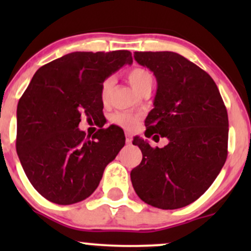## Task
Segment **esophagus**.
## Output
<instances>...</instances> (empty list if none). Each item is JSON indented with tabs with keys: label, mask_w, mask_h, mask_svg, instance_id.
Instances as JSON below:
<instances>
[{
	"label": "esophagus",
	"mask_w": 251,
	"mask_h": 251,
	"mask_svg": "<svg viewBox=\"0 0 251 251\" xmlns=\"http://www.w3.org/2000/svg\"><path fill=\"white\" fill-rule=\"evenodd\" d=\"M132 143V137L129 133H126V144H131Z\"/></svg>",
	"instance_id": "1"
}]
</instances>
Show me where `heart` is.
<instances>
[{
  "instance_id": "1",
  "label": "heart",
  "mask_w": 251,
  "mask_h": 251,
  "mask_svg": "<svg viewBox=\"0 0 251 251\" xmlns=\"http://www.w3.org/2000/svg\"><path fill=\"white\" fill-rule=\"evenodd\" d=\"M126 75H127L129 83L133 86V88L138 92V93H140L146 86L153 85V76H152V74L150 73L148 70H145V68L134 67L132 68V70H129ZM113 77H107V79H105L102 81L101 87H100V98H101V101L103 103L108 101L112 93V89H113ZM111 119L112 123L120 126V127L131 129L137 125L139 117L135 116L133 113H129V112H117L116 114L112 116Z\"/></svg>"
}]
</instances>
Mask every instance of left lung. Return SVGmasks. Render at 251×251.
I'll list each match as a JSON object with an SVG mask.
<instances>
[{"mask_svg": "<svg viewBox=\"0 0 251 251\" xmlns=\"http://www.w3.org/2000/svg\"><path fill=\"white\" fill-rule=\"evenodd\" d=\"M134 59L153 72L158 85L145 135L158 133L169 144L153 149L134 138L143 159L131 171L132 185L154 208H183L209 189L226 163V105L212 77L179 54L135 51Z\"/></svg>", "mask_w": 251, "mask_h": 251, "instance_id": "obj_1", "label": "left lung"}]
</instances>
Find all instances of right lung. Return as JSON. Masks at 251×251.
<instances>
[{
	"instance_id": "1",
	"label": "right lung",
	"mask_w": 251,
	"mask_h": 251,
	"mask_svg": "<svg viewBox=\"0 0 251 251\" xmlns=\"http://www.w3.org/2000/svg\"><path fill=\"white\" fill-rule=\"evenodd\" d=\"M132 62L128 50L74 51L34 74L17 105L16 151L46 200L60 205L86 200L124 148L125 135L118 127L100 128L89 138L77 126L82 116H102V81Z\"/></svg>"
}]
</instances>
